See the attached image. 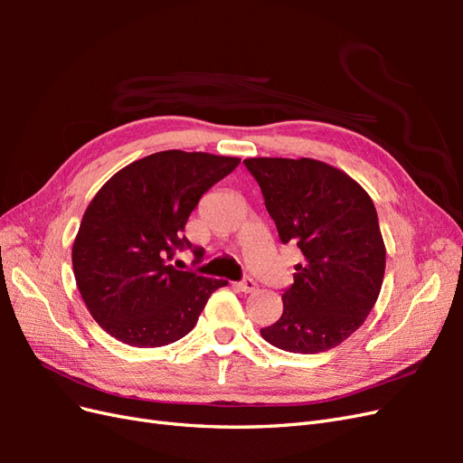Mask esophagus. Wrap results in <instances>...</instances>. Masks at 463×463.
Here are the masks:
<instances>
[{
	"label": "esophagus",
	"instance_id": "1",
	"mask_svg": "<svg viewBox=\"0 0 463 463\" xmlns=\"http://www.w3.org/2000/svg\"><path fill=\"white\" fill-rule=\"evenodd\" d=\"M237 289L243 293H253L257 289V282L253 278H243L241 282H237Z\"/></svg>",
	"mask_w": 463,
	"mask_h": 463
}]
</instances>
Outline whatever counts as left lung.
Returning a JSON list of instances; mask_svg holds the SVG:
<instances>
[{"label": "left lung", "mask_w": 463, "mask_h": 463, "mask_svg": "<svg viewBox=\"0 0 463 463\" xmlns=\"http://www.w3.org/2000/svg\"><path fill=\"white\" fill-rule=\"evenodd\" d=\"M282 243L303 262L284 291V313L260 328L291 354H320L352 335L383 288L386 247L376 208L355 179L313 158H247Z\"/></svg>", "instance_id": "obj_1"}]
</instances>
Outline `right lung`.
<instances>
[{"mask_svg":"<svg viewBox=\"0 0 463 463\" xmlns=\"http://www.w3.org/2000/svg\"><path fill=\"white\" fill-rule=\"evenodd\" d=\"M240 158L164 150L125 165L94 194L73 243V272L92 318L116 340L160 347L189 334L226 279L177 270V249L203 194ZM194 262L203 249H193Z\"/></svg>","mask_w":463,"mask_h":463,"instance_id":"add662e5","label":"right lung"}]
</instances>
